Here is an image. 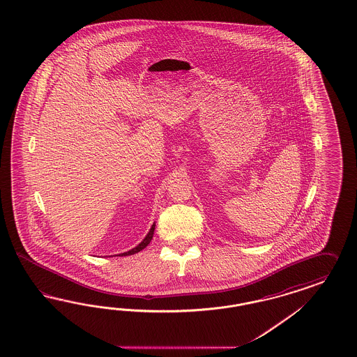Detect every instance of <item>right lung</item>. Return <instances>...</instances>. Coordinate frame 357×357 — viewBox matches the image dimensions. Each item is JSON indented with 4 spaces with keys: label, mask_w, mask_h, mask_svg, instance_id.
<instances>
[{
    "label": "right lung",
    "mask_w": 357,
    "mask_h": 357,
    "mask_svg": "<svg viewBox=\"0 0 357 357\" xmlns=\"http://www.w3.org/2000/svg\"><path fill=\"white\" fill-rule=\"evenodd\" d=\"M154 227H155V224H153L151 227V230H149V233L146 234V237L142 239V242L141 243H139L136 248H133V249L130 250V251H127V252H123L121 254V257L124 255H133V254H136V252H139V251H141V250L145 249L149 243H151V238H153V234H154Z\"/></svg>",
    "instance_id": "1"
}]
</instances>
